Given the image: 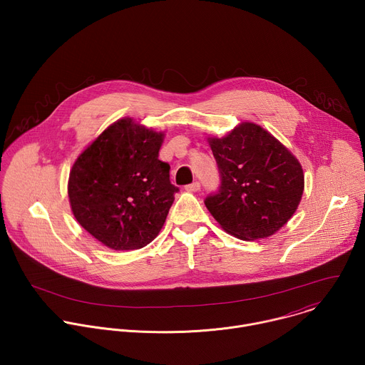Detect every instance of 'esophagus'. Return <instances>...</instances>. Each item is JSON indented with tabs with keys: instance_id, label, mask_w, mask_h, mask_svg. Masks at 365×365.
Instances as JSON below:
<instances>
[{
	"instance_id": "obj_1",
	"label": "esophagus",
	"mask_w": 365,
	"mask_h": 365,
	"mask_svg": "<svg viewBox=\"0 0 365 365\" xmlns=\"http://www.w3.org/2000/svg\"><path fill=\"white\" fill-rule=\"evenodd\" d=\"M185 189H186L187 192H196V190L200 189V183H199L197 180H195V182H192V183H189V185H186Z\"/></svg>"
}]
</instances>
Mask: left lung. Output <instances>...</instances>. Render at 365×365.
<instances>
[{
	"label": "left lung",
	"mask_w": 365,
	"mask_h": 365,
	"mask_svg": "<svg viewBox=\"0 0 365 365\" xmlns=\"http://www.w3.org/2000/svg\"><path fill=\"white\" fill-rule=\"evenodd\" d=\"M220 187L205 197L207 211L231 235L251 241L280 230L300 202L304 176L294 155L252 123L210 140Z\"/></svg>",
	"instance_id": "8db88e82"
}]
</instances>
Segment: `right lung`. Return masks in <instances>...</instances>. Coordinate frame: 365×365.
<instances>
[{
  "label": "right lung",
  "instance_id": "right-lung-1",
  "mask_svg": "<svg viewBox=\"0 0 365 365\" xmlns=\"http://www.w3.org/2000/svg\"><path fill=\"white\" fill-rule=\"evenodd\" d=\"M163 134L131 120L103 131L75 162L68 193L76 221L113 250H138L162 230L175 193L159 160Z\"/></svg>",
  "mask_w": 365,
  "mask_h": 365
}]
</instances>
